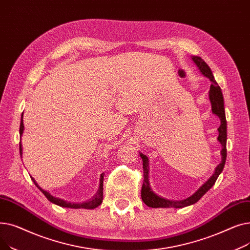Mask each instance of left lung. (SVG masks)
<instances>
[{
	"instance_id": "1",
	"label": "left lung",
	"mask_w": 250,
	"mask_h": 250,
	"mask_svg": "<svg viewBox=\"0 0 250 250\" xmlns=\"http://www.w3.org/2000/svg\"><path fill=\"white\" fill-rule=\"evenodd\" d=\"M191 60L196 64V67L199 68L200 72L207 78L209 79V81L212 82L211 87H209L208 97L209 101L212 104V111L214 114H216L221 121V125L218 128L219 137L218 141L222 145V161L221 163L216 167L214 174L206 181L204 185L196 190L189 198L182 200V201H169L166 199L161 198V196L157 195L151 188L149 183V159L146 155L140 153L141 158L143 160V169H144V182L142 187L141 196L143 202L145 203L150 208H185L190 205L195 204L202 196L211 188L218 178V176L221 174L225 166L226 157H227V149H226V143H227V121L225 115V108H224V98H223L222 90L218 83L215 81V78L213 76V73L209 69L208 65L206 63V62L200 58V57H191Z\"/></svg>"
}]
</instances>
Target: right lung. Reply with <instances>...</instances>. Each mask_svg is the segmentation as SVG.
Segmentation results:
<instances>
[{
  "label": "right lung",
  "mask_w": 250,
  "mask_h": 250,
  "mask_svg": "<svg viewBox=\"0 0 250 250\" xmlns=\"http://www.w3.org/2000/svg\"><path fill=\"white\" fill-rule=\"evenodd\" d=\"M23 130H24V125H23V113H22V116H21V123H20V128H19V133H20V137H22V134H23ZM19 150H20V155L22 156V144H21V140H20V143H19ZM103 176H104V173H102L100 175V182H99V189L98 191L96 192L95 196H93V199L90 200L89 202H85V203H81V204H72V203H68L65 202L63 200H61V199H57L55 198V196H52L49 192L43 190L41 187H39L37 185V182L34 180V178L32 176L31 179L32 181L34 182V185L38 188V189L41 190L44 195L45 198L51 202L54 203L60 207H63V208H95L96 207H98L99 205H101L102 203V200H103Z\"/></svg>",
  "instance_id": "add662e5"
}]
</instances>
